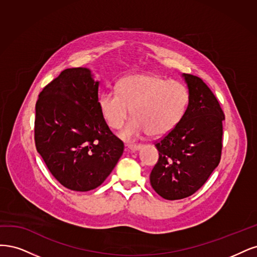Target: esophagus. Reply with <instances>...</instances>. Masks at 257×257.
Segmentation results:
<instances>
[{
    "label": "esophagus",
    "mask_w": 257,
    "mask_h": 257,
    "mask_svg": "<svg viewBox=\"0 0 257 257\" xmlns=\"http://www.w3.org/2000/svg\"><path fill=\"white\" fill-rule=\"evenodd\" d=\"M127 147L131 152H136V151H139L140 148L142 147V145L141 144H127Z\"/></svg>",
    "instance_id": "34e87169"
}]
</instances>
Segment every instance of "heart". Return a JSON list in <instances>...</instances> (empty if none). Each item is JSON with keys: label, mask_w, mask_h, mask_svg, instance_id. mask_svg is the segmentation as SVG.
I'll list each match as a JSON object with an SVG mask.
<instances>
[{"label": "heart", "mask_w": 257, "mask_h": 257, "mask_svg": "<svg viewBox=\"0 0 257 257\" xmlns=\"http://www.w3.org/2000/svg\"><path fill=\"white\" fill-rule=\"evenodd\" d=\"M188 102L185 84L157 74H130L119 81L117 89L102 93L98 100L102 117L112 129L120 128L130 114L135 117L120 131L125 140L146 132L152 137L169 134L183 118Z\"/></svg>", "instance_id": "b5f03b06"}]
</instances>
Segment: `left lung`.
<instances>
[{
    "mask_svg": "<svg viewBox=\"0 0 257 257\" xmlns=\"http://www.w3.org/2000/svg\"><path fill=\"white\" fill-rule=\"evenodd\" d=\"M189 104L178 125L155 146L159 159L151 172V185L165 200H181L195 193L218 167L224 120L211 89L196 76L184 73Z\"/></svg>",
    "mask_w": 257,
    "mask_h": 257,
    "instance_id": "obj_1",
    "label": "left lung"
}]
</instances>
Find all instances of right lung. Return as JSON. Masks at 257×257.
Segmentation results:
<instances>
[{
  "label": "right lung",
  "mask_w": 257,
  "mask_h": 257,
  "mask_svg": "<svg viewBox=\"0 0 257 257\" xmlns=\"http://www.w3.org/2000/svg\"><path fill=\"white\" fill-rule=\"evenodd\" d=\"M99 82L87 68H68L41 90L36 102V150L59 183L85 192L100 186L123 152L98 104Z\"/></svg>",
  "instance_id": "obj_1"
}]
</instances>
